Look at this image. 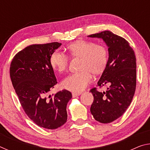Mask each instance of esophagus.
<instances>
[{
  "instance_id": "1",
  "label": "esophagus",
  "mask_w": 150,
  "mask_h": 150,
  "mask_svg": "<svg viewBox=\"0 0 150 150\" xmlns=\"http://www.w3.org/2000/svg\"><path fill=\"white\" fill-rule=\"evenodd\" d=\"M81 95L80 93H72V96L73 97H76V96H78Z\"/></svg>"
}]
</instances>
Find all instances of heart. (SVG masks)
<instances>
[{
	"mask_svg": "<svg viewBox=\"0 0 150 150\" xmlns=\"http://www.w3.org/2000/svg\"><path fill=\"white\" fill-rule=\"evenodd\" d=\"M70 57L80 58V72L73 73L63 80L62 87L73 92H81L87 88L92 80V75L98 76L105 71L108 63V51L105 45L79 40L67 45ZM50 64L54 69L63 73L69 66V57L55 51L50 57Z\"/></svg>",
	"mask_w": 150,
	"mask_h": 150,
	"instance_id": "obj_1",
	"label": "heart"
}]
</instances>
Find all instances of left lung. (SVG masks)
Returning a JSON list of instances; mask_svg holds the SVG:
<instances>
[{
	"label": "left lung",
	"mask_w": 150,
	"mask_h": 150,
	"mask_svg": "<svg viewBox=\"0 0 150 150\" xmlns=\"http://www.w3.org/2000/svg\"><path fill=\"white\" fill-rule=\"evenodd\" d=\"M100 38L108 47V63L98 81L97 87H109L99 92L96 87L90 91L94 100L91 112L100 123L115 121L123 115L132 100L136 87V59L128 42L112 32L103 31L88 35Z\"/></svg>",
	"instance_id": "8db88e82"
}]
</instances>
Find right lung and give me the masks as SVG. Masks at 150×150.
<instances>
[{
	"instance_id": "add662e5",
	"label": "right lung",
	"mask_w": 150,
	"mask_h": 150,
	"mask_svg": "<svg viewBox=\"0 0 150 150\" xmlns=\"http://www.w3.org/2000/svg\"><path fill=\"white\" fill-rule=\"evenodd\" d=\"M61 45H30L14 55L10 67L12 85L23 110L38 126L50 130L66 122V108L72 97L66 89L48 96L57 83L50 57Z\"/></svg>"
}]
</instances>
